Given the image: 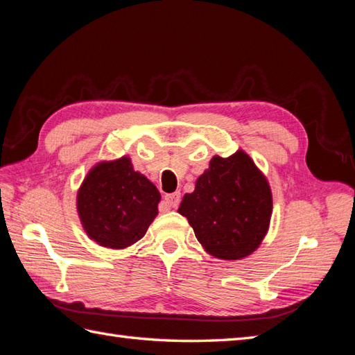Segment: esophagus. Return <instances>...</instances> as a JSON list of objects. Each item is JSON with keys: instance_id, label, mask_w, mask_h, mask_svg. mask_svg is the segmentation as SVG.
I'll return each mask as SVG.
<instances>
[{"instance_id": "obj_1", "label": "esophagus", "mask_w": 355, "mask_h": 355, "mask_svg": "<svg viewBox=\"0 0 355 355\" xmlns=\"http://www.w3.org/2000/svg\"><path fill=\"white\" fill-rule=\"evenodd\" d=\"M180 200H182V195H180V192H173V193H166L164 195V202L169 207H178Z\"/></svg>"}]
</instances>
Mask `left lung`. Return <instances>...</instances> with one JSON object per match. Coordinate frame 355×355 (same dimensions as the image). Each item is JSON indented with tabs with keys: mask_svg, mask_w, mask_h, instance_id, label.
Listing matches in <instances>:
<instances>
[{
	"mask_svg": "<svg viewBox=\"0 0 355 355\" xmlns=\"http://www.w3.org/2000/svg\"><path fill=\"white\" fill-rule=\"evenodd\" d=\"M271 210L267 178L243 149L227 158L215 155L178 207L202 248L225 261L243 259L261 245Z\"/></svg>",
	"mask_w": 355,
	"mask_h": 355,
	"instance_id": "8db88e82",
	"label": "left lung"
}]
</instances>
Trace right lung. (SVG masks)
Here are the masks:
<instances>
[{
    "mask_svg": "<svg viewBox=\"0 0 355 355\" xmlns=\"http://www.w3.org/2000/svg\"><path fill=\"white\" fill-rule=\"evenodd\" d=\"M162 195L134 171L130 157L99 162L82 182L76 206L80 224L96 244L126 248L145 236L158 214Z\"/></svg>",
    "mask_w": 355,
    "mask_h": 355,
    "instance_id": "1",
    "label": "right lung"
}]
</instances>
